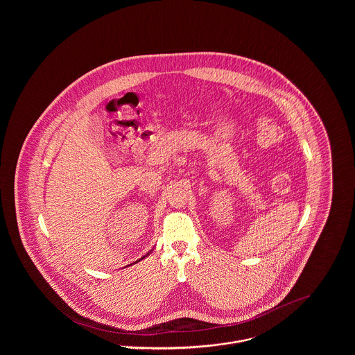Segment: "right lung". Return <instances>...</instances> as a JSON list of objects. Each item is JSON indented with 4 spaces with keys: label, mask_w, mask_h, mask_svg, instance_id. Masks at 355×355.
<instances>
[{
    "label": "right lung",
    "mask_w": 355,
    "mask_h": 355,
    "mask_svg": "<svg viewBox=\"0 0 355 355\" xmlns=\"http://www.w3.org/2000/svg\"><path fill=\"white\" fill-rule=\"evenodd\" d=\"M148 255H149V254H148ZM142 258H145V257H142ZM142 258H141V259H142ZM138 261H139V259H138ZM138 261H135V263H137V262H138Z\"/></svg>",
    "instance_id": "obj_1"
}]
</instances>
